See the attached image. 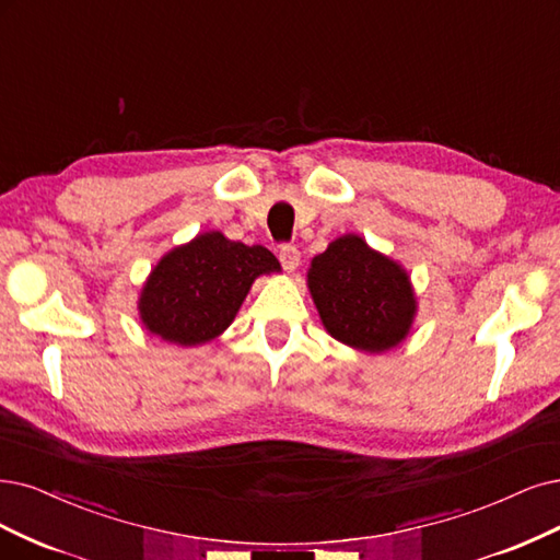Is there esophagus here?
Segmentation results:
<instances>
[{"mask_svg": "<svg viewBox=\"0 0 560 560\" xmlns=\"http://www.w3.org/2000/svg\"><path fill=\"white\" fill-rule=\"evenodd\" d=\"M279 260H281L285 272H295L298 265H300V252H298V246H293V244H281V246H279Z\"/></svg>", "mask_w": 560, "mask_h": 560, "instance_id": "esophagus-1", "label": "esophagus"}]
</instances>
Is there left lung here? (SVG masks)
<instances>
[{"label": "left lung", "instance_id": "left-lung-1", "mask_svg": "<svg viewBox=\"0 0 560 560\" xmlns=\"http://www.w3.org/2000/svg\"><path fill=\"white\" fill-rule=\"evenodd\" d=\"M308 291L327 332L366 353L395 348L416 316L408 275L358 235L335 240L312 260Z\"/></svg>", "mask_w": 560, "mask_h": 560}]
</instances>
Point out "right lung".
I'll use <instances>...</instances> for the list:
<instances>
[{"instance_id":"1","label":"right lung","mask_w":560,"mask_h":560,"mask_svg":"<svg viewBox=\"0 0 560 560\" xmlns=\"http://www.w3.org/2000/svg\"><path fill=\"white\" fill-rule=\"evenodd\" d=\"M281 265L265 246H246L221 233H205L173 248L152 269L138 302L152 335L179 346L219 337L233 323L248 288Z\"/></svg>"}]
</instances>
